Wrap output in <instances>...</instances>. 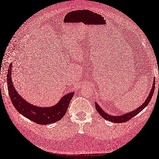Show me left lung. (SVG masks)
<instances>
[{
	"label": "left lung",
	"mask_w": 159,
	"mask_h": 159,
	"mask_svg": "<svg viewBox=\"0 0 159 159\" xmlns=\"http://www.w3.org/2000/svg\"><path fill=\"white\" fill-rule=\"evenodd\" d=\"M155 78H154L153 82H152V85L151 86V91L149 93V96L147 97L146 100L144 102V103H143V104L142 105H140V106L139 107H138L136 109H134V111H132L130 113H125L123 115H116V116L110 115V114L107 113L106 112H105V111L100 107V106H99V105L97 103V102H95L96 109L98 112L99 113V114L105 120H109L111 122H113L115 123L125 122L130 119H131L132 118H133L134 116H136L139 113H140L141 111H142L147 106V105H148L149 103L150 102L151 99L152 98V95H153V93H154L155 86Z\"/></svg>",
	"instance_id": "left-lung-1"
}]
</instances>
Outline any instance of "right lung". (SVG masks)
<instances>
[{
    "mask_svg": "<svg viewBox=\"0 0 159 159\" xmlns=\"http://www.w3.org/2000/svg\"><path fill=\"white\" fill-rule=\"evenodd\" d=\"M11 63L7 75L8 90L11 101L18 113L39 125H48L61 120L67 112L74 92L63 96L54 106L43 107L32 105L23 99L16 90L11 81Z\"/></svg>",
    "mask_w": 159,
    "mask_h": 159,
    "instance_id": "obj_1",
    "label": "right lung"
}]
</instances>
